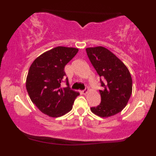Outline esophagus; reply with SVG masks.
<instances>
[{"instance_id": "esophagus-1", "label": "esophagus", "mask_w": 156, "mask_h": 156, "mask_svg": "<svg viewBox=\"0 0 156 156\" xmlns=\"http://www.w3.org/2000/svg\"><path fill=\"white\" fill-rule=\"evenodd\" d=\"M88 91H89V89L88 88H86L85 89H84V90L82 91L83 94H87L88 93Z\"/></svg>"}]
</instances>
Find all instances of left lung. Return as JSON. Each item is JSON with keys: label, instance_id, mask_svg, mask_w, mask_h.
Segmentation results:
<instances>
[{"label": "left lung", "instance_id": "left-lung-1", "mask_svg": "<svg viewBox=\"0 0 156 156\" xmlns=\"http://www.w3.org/2000/svg\"><path fill=\"white\" fill-rule=\"evenodd\" d=\"M91 65L100 77L103 90H99L101 103L91 107L94 114L100 117H109L125 108L132 94V78L124 64L108 49L95 47L86 49Z\"/></svg>", "mask_w": 156, "mask_h": 156}]
</instances>
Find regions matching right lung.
Wrapping results in <instances>:
<instances>
[{"label": "right lung", "mask_w": 156, "mask_h": 156, "mask_svg": "<svg viewBox=\"0 0 156 156\" xmlns=\"http://www.w3.org/2000/svg\"><path fill=\"white\" fill-rule=\"evenodd\" d=\"M77 48L59 46L37 57L30 67L26 79L29 97L40 112L51 117L63 116L72 110L80 93L61 82L66 75L65 67L78 52Z\"/></svg>", "instance_id": "add662e5"}]
</instances>
